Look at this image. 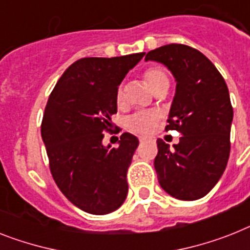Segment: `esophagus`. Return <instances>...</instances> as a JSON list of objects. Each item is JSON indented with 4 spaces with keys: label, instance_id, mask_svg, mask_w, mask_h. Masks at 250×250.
I'll return each instance as SVG.
<instances>
[{
    "label": "esophagus",
    "instance_id": "esophagus-1",
    "mask_svg": "<svg viewBox=\"0 0 250 250\" xmlns=\"http://www.w3.org/2000/svg\"><path fill=\"white\" fill-rule=\"evenodd\" d=\"M148 140H150V138H148V137H146V136H141V137H140V142L148 141Z\"/></svg>",
    "mask_w": 250,
    "mask_h": 250
}]
</instances>
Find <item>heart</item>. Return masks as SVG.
<instances>
[{
    "label": "heart",
    "mask_w": 250,
    "mask_h": 250,
    "mask_svg": "<svg viewBox=\"0 0 250 250\" xmlns=\"http://www.w3.org/2000/svg\"><path fill=\"white\" fill-rule=\"evenodd\" d=\"M144 79L152 91L169 86V77H167V72L160 67L147 68L144 72ZM115 100L118 104L123 102V91L121 87L117 90ZM159 117H160L159 113L154 112V110H141V112H136L129 115L125 121V125L129 131L136 132V133H147L154 129L156 122L159 121Z\"/></svg>",
    "instance_id": "heart-1"
}]
</instances>
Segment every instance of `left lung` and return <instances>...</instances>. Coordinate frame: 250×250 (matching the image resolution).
Listing matches in <instances>:
<instances>
[{
    "label": "left lung",
    "mask_w": 250,
    "mask_h": 250,
    "mask_svg": "<svg viewBox=\"0 0 250 250\" xmlns=\"http://www.w3.org/2000/svg\"><path fill=\"white\" fill-rule=\"evenodd\" d=\"M145 61L167 66L177 81L165 129L182 137L174 148L156 141L159 183L178 200L202 198L219 182L230 155L234 113L225 80L205 54L184 44L150 50Z\"/></svg>",
    "instance_id": "1"
}]
</instances>
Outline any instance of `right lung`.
<instances>
[{
	"instance_id": "right-lung-1",
	"label": "right lung",
	"mask_w": 250,
	"mask_h": 250,
	"mask_svg": "<svg viewBox=\"0 0 250 250\" xmlns=\"http://www.w3.org/2000/svg\"><path fill=\"white\" fill-rule=\"evenodd\" d=\"M145 53L81 58L71 64L50 93L42 121L49 169L66 198L85 212L105 215L123 205L127 170L138 146L125 132L118 147L104 146L117 113L115 94Z\"/></svg>"
}]
</instances>
